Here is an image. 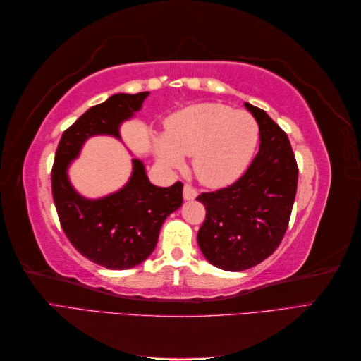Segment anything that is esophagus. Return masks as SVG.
<instances>
[{
    "label": "esophagus",
    "instance_id": "1",
    "mask_svg": "<svg viewBox=\"0 0 361 361\" xmlns=\"http://www.w3.org/2000/svg\"><path fill=\"white\" fill-rule=\"evenodd\" d=\"M195 197H197V190H195L192 185L185 183L183 185V199L185 200H194Z\"/></svg>",
    "mask_w": 361,
    "mask_h": 361
}]
</instances>
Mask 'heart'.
<instances>
[{
    "label": "heart",
    "mask_w": 361,
    "mask_h": 361,
    "mask_svg": "<svg viewBox=\"0 0 361 361\" xmlns=\"http://www.w3.org/2000/svg\"><path fill=\"white\" fill-rule=\"evenodd\" d=\"M257 140L253 116L223 104H197L167 118L166 134L155 140V150L167 169H179L183 157H192L199 180L221 188L245 171Z\"/></svg>",
    "instance_id": "1"
}]
</instances>
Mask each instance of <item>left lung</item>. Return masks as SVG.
<instances>
[{
    "instance_id": "obj_1",
    "label": "left lung",
    "mask_w": 361,
    "mask_h": 361,
    "mask_svg": "<svg viewBox=\"0 0 361 361\" xmlns=\"http://www.w3.org/2000/svg\"><path fill=\"white\" fill-rule=\"evenodd\" d=\"M260 130V147L235 183L202 192L206 218L197 233L203 256L216 268L244 271L280 245L297 194L298 166L289 138L264 110L245 102Z\"/></svg>"
}]
</instances>
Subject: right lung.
I'll return each mask as SVG.
<instances>
[{
  "instance_id": "obj_1",
  "label": "right lung",
  "mask_w": 361,
  "mask_h": 361,
  "mask_svg": "<svg viewBox=\"0 0 361 361\" xmlns=\"http://www.w3.org/2000/svg\"><path fill=\"white\" fill-rule=\"evenodd\" d=\"M147 94L117 93L92 106L64 130L54 159L52 197L63 231L84 257L108 269L134 268L150 256L164 220L182 206L183 183L155 187L143 162L133 159V174L122 190L90 200L73 190L68 167L87 138H120V125L140 110Z\"/></svg>"
}]
</instances>
